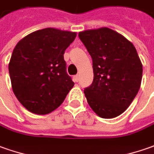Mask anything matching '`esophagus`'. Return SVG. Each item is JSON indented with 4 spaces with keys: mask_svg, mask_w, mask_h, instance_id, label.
I'll return each mask as SVG.
<instances>
[{
    "mask_svg": "<svg viewBox=\"0 0 154 154\" xmlns=\"http://www.w3.org/2000/svg\"><path fill=\"white\" fill-rule=\"evenodd\" d=\"M78 80H79V76L78 75H76V76H74V81L75 82H78Z\"/></svg>",
    "mask_w": 154,
    "mask_h": 154,
    "instance_id": "1",
    "label": "esophagus"
}]
</instances>
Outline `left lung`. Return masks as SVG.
Segmentation results:
<instances>
[{
  "instance_id": "obj_1",
  "label": "left lung",
  "mask_w": 154,
  "mask_h": 154,
  "mask_svg": "<svg viewBox=\"0 0 154 154\" xmlns=\"http://www.w3.org/2000/svg\"><path fill=\"white\" fill-rule=\"evenodd\" d=\"M93 60L94 81L84 89L87 101L99 117L121 115L138 93L143 65L131 42L108 28L78 33Z\"/></svg>"
}]
</instances>
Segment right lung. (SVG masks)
Returning <instances> with one entry per match:
<instances>
[{
    "instance_id": "right-lung-1",
    "label": "right lung",
    "mask_w": 154,
    "mask_h": 154,
    "mask_svg": "<svg viewBox=\"0 0 154 154\" xmlns=\"http://www.w3.org/2000/svg\"><path fill=\"white\" fill-rule=\"evenodd\" d=\"M76 36L75 32L47 28L29 33L17 44L9 74L14 94L29 111L52 112L72 88L63 55Z\"/></svg>"
}]
</instances>
